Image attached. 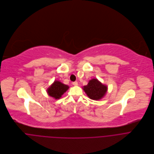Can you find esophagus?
<instances>
[{
    "label": "esophagus",
    "mask_w": 154,
    "mask_h": 154,
    "mask_svg": "<svg viewBox=\"0 0 154 154\" xmlns=\"http://www.w3.org/2000/svg\"><path fill=\"white\" fill-rule=\"evenodd\" d=\"M72 85L74 86H77L78 85V82H74L72 83Z\"/></svg>",
    "instance_id": "1"
}]
</instances>
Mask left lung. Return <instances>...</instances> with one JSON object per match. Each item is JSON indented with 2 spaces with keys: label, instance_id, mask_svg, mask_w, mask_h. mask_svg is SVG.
<instances>
[{
  "label": "left lung",
  "instance_id": "1",
  "mask_svg": "<svg viewBox=\"0 0 154 154\" xmlns=\"http://www.w3.org/2000/svg\"><path fill=\"white\" fill-rule=\"evenodd\" d=\"M83 89L89 98L94 100L101 99L108 91L107 86L102 84L97 79L89 80L88 85L84 86Z\"/></svg>",
  "mask_w": 154,
  "mask_h": 154
}]
</instances>
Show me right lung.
<instances>
[{
  "instance_id": "right-lung-1",
  "label": "right lung",
  "mask_w": 154,
  "mask_h": 154,
  "mask_svg": "<svg viewBox=\"0 0 154 154\" xmlns=\"http://www.w3.org/2000/svg\"><path fill=\"white\" fill-rule=\"evenodd\" d=\"M68 89L69 86L68 85H65L59 81L55 80L54 82L47 89V92L49 96L55 99H59Z\"/></svg>"
}]
</instances>
